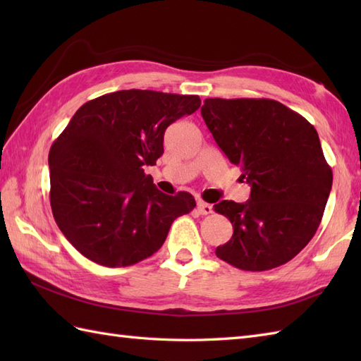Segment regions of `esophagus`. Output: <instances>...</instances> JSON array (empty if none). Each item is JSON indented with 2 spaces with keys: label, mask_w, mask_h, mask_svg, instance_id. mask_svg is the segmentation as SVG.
Here are the masks:
<instances>
[{
  "label": "esophagus",
  "mask_w": 361,
  "mask_h": 361,
  "mask_svg": "<svg viewBox=\"0 0 361 361\" xmlns=\"http://www.w3.org/2000/svg\"><path fill=\"white\" fill-rule=\"evenodd\" d=\"M197 211H198V214H202V216H208V214L212 212V206L209 203L203 202V200H198L197 202Z\"/></svg>",
  "instance_id": "1"
}]
</instances>
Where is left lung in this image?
<instances>
[{
	"mask_svg": "<svg viewBox=\"0 0 361 361\" xmlns=\"http://www.w3.org/2000/svg\"><path fill=\"white\" fill-rule=\"evenodd\" d=\"M202 116L251 186L245 203L214 204L234 229L217 257L247 271L287 264L315 235L332 189L315 127L273 99L211 97Z\"/></svg>",
	"mask_w": 361,
	"mask_h": 361,
	"instance_id": "1",
	"label": "left lung"
}]
</instances>
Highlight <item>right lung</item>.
<instances>
[{
  "mask_svg": "<svg viewBox=\"0 0 361 361\" xmlns=\"http://www.w3.org/2000/svg\"><path fill=\"white\" fill-rule=\"evenodd\" d=\"M200 104L194 94L122 90L75 111L51 145L49 200L60 231L83 256L104 267L141 262L195 208L189 192H159L144 167L163 155L166 128Z\"/></svg>",
  "mask_w": 361,
  "mask_h": 361,
  "instance_id": "1",
  "label": "right lung"
}]
</instances>
